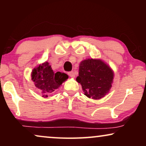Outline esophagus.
<instances>
[{
	"label": "esophagus",
	"instance_id": "34e87169",
	"mask_svg": "<svg viewBox=\"0 0 146 146\" xmlns=\"http://www.w3.org/2000/svg\"><path fill=\"white\" fill-rule=\"evenodd\" d=\"M68 74L69 75V76H70L72 78H74L75 77V74H74V72L73 71L69 72L68 73Z\"/></svg>",
	"mask_w": 146,
	"mask_h": 146
}]
</instances>
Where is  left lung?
Listing matches in <instances>:
<instances>
[{
  "mask_svg": "<svg viewBox=\"0 0 146 146\" xmlns=\"http://www.w3.org/2000/svg\"><path fill=\"white\" fill-rule=\"evenodd\" d=\"M113 76L112 70L102 60L86 59L80 64L76 81L80 83L85 96L99 100L109 92Z\"/></svg>",
  "mask_w": 146,
  "mask_h": 146,
  "instance_id": "obj_1",
  "label": "left lung"
}]
</instances>
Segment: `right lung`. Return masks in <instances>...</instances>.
<instances>
[{
  "mask_svg": "<svg viewBox=\"0 0 146 146\" xmlns=\"http://www.w3.org/2000/svg\"><path fill=\"white\" fill-rule=\"evenodd\" d=\"M31 77L35 86L44 98L52 94L60 87L62 84L68 78L66 74L60 72H54L48 62L35 68L32 71Z\"/></svg>",
  "mask_w": 146,
  "mask_h": 146,
  "instance_id": "right-lung-1",
  "label": "right lung"
}]
</instances>
